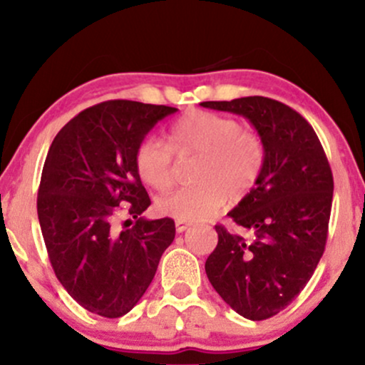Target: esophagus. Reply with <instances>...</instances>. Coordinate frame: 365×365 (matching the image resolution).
Returning a JSON list of instances; mask_svg holds the SVG:
<instances>
[{
    "mask_svg": "<svg viewBox=\"0 0 365 365\" xmlns=\"http://www.w3.org/2000/svg\"><path fill=\"white\" fill-rule=\"evenodd\" d=\"M188 226H190V223H187V221H177V223H175V228H177L178 233L185 232Z\"/></svg>",
    "mask_w": 365,
    "mask_h": 365,
    "instance_id": "obj_1",
    "label": "esophagus"
}]
</instances>
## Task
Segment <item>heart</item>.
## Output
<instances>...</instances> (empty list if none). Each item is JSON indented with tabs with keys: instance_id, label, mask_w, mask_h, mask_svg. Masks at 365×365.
I'll return each instance as SVG.
<instances>
[{
	"instance_id": "heart-1",
	"label": "heart",
	"mask_w": 365,
	"mask_h": 365,
	"mask_svg": "<svg viewBox=\"0 0 365 365\" xmlns=\"http://www.w3.org/2000/svg\"><path fill=\"white\" fill-rule=\"evenodd\" d=\"M173 150L180 156L197 154L192 170L194 185L159 197L163 215L178 221H200L220 211L228 197L238 202L261 178L266 148L257 133L242 130L237 120L209 111H190L170 128V145L145 137L135 149V170L154 190L173 185Z\"/></svg>"
}]
</instances>
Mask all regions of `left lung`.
Returning a JSON list of instances; mask_svg holds the SVG:
<instances>
[{
    "label": "left lung",
    "mask_w": 365,
    "mask_h": 365,
    "mask_svg": "<svg viewBox=\"0 0 365 365\" xmlns=\"http://www.w3.org/2000/svg\"><path fill=\"white\" fill-rule=\"evenodd\" d=\"M200 106L244 116L266 148L257 185L228 212L247 237L216 225L206 274L233 311L250 321L267 319L304 290L322 257L333 173L314 128L287 104L250 96Z\"/></svg>",
    "instance_id": "8db88e82"
}]
</instances>
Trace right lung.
I'll return each instance as SVG.
<instances>
[{
  "label": "right lung",
  "mask_w": 365,
  "mask_h": 365,
  "mask_svg": "<svg viewBox=\"0 0 365 365\" xmlns=\"http://www.w3.org/2000/svg\"><path fill=\"white\" fill-rule=\"evenodd\" d=\"M177 108L106 101L87 108L54 137L46 158L37 216L54 274L83 309L121 317L133 309L175 238L171 217L145 220L150 199L135 149ZM120 203L135 222L112 223Z\"/></svg>",
  "instance_id": "1"
}]
</instances>
